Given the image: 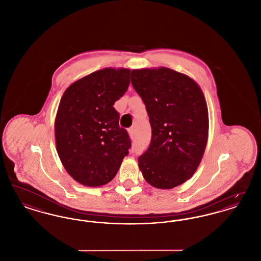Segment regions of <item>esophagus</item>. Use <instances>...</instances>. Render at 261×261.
<instances>
[{"label": "esophagus", "instance_id": "esophagus-1", "mask_svg": "<svg viewBox=\"0 0 261 261\" xmlns=\"http://www.w3.org/2000/svg\"><path fill=\"white\" fill-rule=\"evenodd\" d=\"M128 133H129V136L131 138H134L135 137V127H131L128 129Z\"/></svg>", "mask_w": 261, "mask_h": 261}]
</instances>
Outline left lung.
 Wrapping results in <instances>:
<instances>
[{
	"label": "left lung",
	"instance_id": "1",
	"mask_svg": "<svg viewBox=\"0 0 261 261\" xmlns=\"http://www.w3.org/2000/svg\"><path fill=\"white\" fill-rule=\"evenodd\" d=\"M151 127L148 149L138 164L145 180L172 189L196 172L207 143L208 112L203 93L189 76L167 67L131 71Z\"/></svg>",
	"mask_w": 261,
	"mask_h": 261
}]
</instances>
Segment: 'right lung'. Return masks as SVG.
Instances as JSON below:
<instances>
[{"label":"right lung","instance_id":"1","mask_svg":"<svg viewBox=\"0 0 261 261\" xmlns=\"http://www.w3.org/2000/svg\"><path fill=\"white\" fill-rule=\"evenodd\" d=\"M130 84V70L103 68L67 88L55 120L56 145L63 167L88 187L111 182L131 148L113 105Z\"/></svg>","mask_w":261,"mask_h":261}]
</instances>
